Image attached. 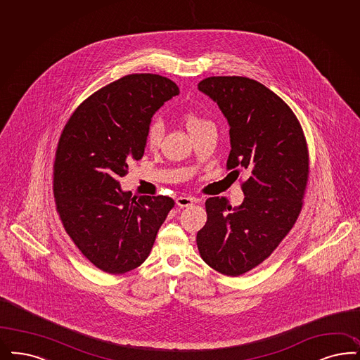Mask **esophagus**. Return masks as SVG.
Here are the masks:
<instances>
[{
	"mask_svg": "<svg viewBox=\"0 0 360 360\" xmlns=\"http://www.w3.org/2000/svg\"><path fill=\"white\" fill-rule=\"evenodd\" d=\"M193 202H195V200L192 199V198H186V196H180V198L176 199V204H177L179 207H181V208L189 207V205H192Z\"/></svg>",
	"mask_w": 360,
	"mask_h": 360,
	"instance_id": "1",
	"label": "esophagus"
}]
</instances>
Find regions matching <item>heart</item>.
Segmentation results:
<instances>
[{"instance_id": "1", "label": "heart", "mask_w": 360, "mask_h": 360, "mask_svg": "<svg viewBox=\"0 0 360 360\" xmlns=\"http://www.w3.org/2000/svg\"><path fill=\"white\" fill-rule=\"evenodd\" d=\"M184 122H186V129L189 131V134H195L200 129H202L204 127L211 125V122L204 119L202 116H200L195 112H186L184 115ZM162 125L160 121L153 120L149 122L147 128V134H146V144L149 149H156L159 148L162 139Z\"/></svg>"}]
</instances>
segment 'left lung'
Wrapping results in <instances>:
<instances>
[{
  "instance_id": "8db88e82",
  "label": "left lung",
  "mask_w": 360,
  "mask_h": 360,
  "mask_svg": "<svg viewBox=\"0 0 360 360\" xmlns=\"http://www.w3.org/2000/svg\"><path fill=\"white\" fill-rule=\"evenodd\" d=\"M199 91L217 103L229 124L226 169L239 174L244 201H205L207 223L198 232L200 256L214 271L240 276L262 264L295 226L303 208L309 156L302 125L279 96L257 81L213 76Z\"/></svg>"
}]
</instances>
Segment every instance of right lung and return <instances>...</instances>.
<instances>
[{
    "label": "right lung",
    "mask_w": 360,
    "mask_h": 360,
    "mask_svg": "<svg viewBox=\"0 0 360 360\" xmlns=\"http://www.w3.org/2000/svg\"><path fill=\"white\" fill-rule=\"evenodd\" d=\"M180 94L174 81L134 73L84 100L56 149V210L69 238L98 269L119 275L141 266L174 207L168 196H132L120 177L140 160L155 112Z\"/></svg>",
    "instance_id": "1"
}]
</instances>
